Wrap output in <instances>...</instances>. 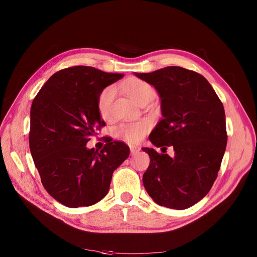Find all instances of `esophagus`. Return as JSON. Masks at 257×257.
<instances>
[{
    "mask_svg": "<svg viewBox=\"0 0 257 257\" xmlns=\"http://www.w3.org/2000/svg\"><path fill=\"white\" fill-rule=\"evenodd\" d=\"M141 151V148L139 146H130V152L132 156H136Z\"/></svg>",
    "mask_w": 257,
    "mask_h": 257,
    "instance_id": "esophagus-1",
    "label": "esophagus"
}]
</instances>
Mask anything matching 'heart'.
Listing matches in <instances>:
<instances>
[{"instance_id": "b5f03b06", "label": "heart", "mask_w": 257, "mask_h": 257, "mask_svg": "<svg viewBox=\"0 0 257 257\" xmlns=\"http://www.w3.org/2000/svg\"><path fill=\"white\" fill-rule=\"evenodd\" d=\"M121 87L139 104L146 100H152L155 96L154 88L149 83L145 82L141 79L130 78L121 85ZM114 96L115 90L113 86H107L99 93L97 99V109L102 118L106 119L109 117ZM150 127L151 125L149 121L142 119L134 121V123L118 126L115 129V134L117 138L121 140H125L132 144H138L142 142L146 134L149 132Z\"/></svg>"}]
</instances>
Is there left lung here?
I'll list each match as a JSON object with an SVG mask.
<instances>
[{
  "instance_id": "obj_1",
  "label": "left lung",
  "mask_w": 257,
  "mask_h": 257,
  "mask_svg": "<svg viewBox=\"0 0 257 257\" xmlns=\"http://www.w3.org/2000/svg\"><path fill=\"white\" fill-rule=\"evenodd\" d=\"M153 85L163 119L149 140L173 147L174 157L143 148L150 165L143 176L147 193L160 206L185 209L203 199L217 179L227 144L224 107L208 81L180 66L134 73Z\"/></svg>"
}]
</instances>
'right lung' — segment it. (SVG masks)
Wrapping results in <instances>:
<instances>
[{
	"instance_id": "add662e5",
	"label": "right lung",
	"mask_w": 257,
	"mask_h": 257,
	"mask_svg": "<svg viewBox=\"0 0 257 257\" xmlns=\"http://www.w3.org/2000/svg\"><path fill=\"white\" fill-rule=\"evenodd\" d=\"M124 77L91 66H72L54 74L34 98L29 145L46 191L61 204L90 206L109 191L112 174L129 156V147L108 140L88 149L90 137L105 126L97 109L99 93Z\"/></svg>"
}]
</instances>
